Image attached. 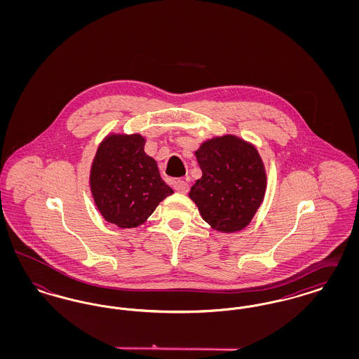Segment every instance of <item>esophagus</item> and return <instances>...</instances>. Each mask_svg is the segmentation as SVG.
I'll list each match as a JSON object with an SVG mask.
<instances>
[{
    "label": "esophagus",
    "mask_w": 359,
    "mask_h": 359,
    "mask_svg": "<svg viewBox=\"0 0 359 359\" xmlns=\"http://www.w3.org/2000/svg\"><path fill=\"white\" fill-rule=\"evenodd\" d=\"M173 188H175L177 192H180V194H187L188 189H189L187 182H184V180H176V182L173 183Z\"/></svg>",
    "instance_id": "obj_1"
}]
</instances>
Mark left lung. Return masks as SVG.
<instances>
[{
  "mask_svg": "<svg viewBox=\"0 0 359 359\" xmlns=\"http://www.w3.org/2000/svg\"><path fill=\"white\" fill-rule=\"evenodd\" d=\"M202 177L189 198L202 218L221 233L252 222L266 191V172L255 145L233 135L205 141L195 152Z\"/></svg>",
  "mask_w": 359,
  "mask_h": 359,
  "instance_id": "8db88e82",
  "label": "left lung"
}]
</instances>
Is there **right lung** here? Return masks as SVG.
<instances>
[{"instance_id": "add662e5", "label": "right lung", "mask_w": 359, "mask_h": 359, "mask_svg": "<svg viewBox=\"0 0 359 359\" xmlns=\"http://www.w3.org/2000/svg\"><path fill=\"white\" fill-rule=\"evenodd\" d=\"M144 147L145 138L138 133H111L103 138L91 164L94 203L107 222L121 229L142 224L173 194Z\"/></svg>"}]
</instances>
